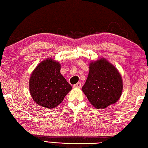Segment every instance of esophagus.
<instances>
[{
    "label": "esophagus",
    "instance_id": "obj_1",
    "mask_svg": "<svg viewBox=\"0 0 148 148\" xmlns=\"http://www.w3.org/2000/svg\"><path fill=\"white\" fill-rule=\"evenodd\" d=\"M73 87L75 88H81V83L78 82V83L76 84H74L73 86Z\"/></svg>",
    "mask_w": 148,
    "mask_h": 148
}]
</instances>
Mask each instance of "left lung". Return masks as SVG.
Listing matches in <instances>:
<instances>
[{
    "mask_svg": "<svg viewBox=\"0 0 148 148\" xmlns=\"http://www.w3.org/2000/svg\"><path fill=\"white\" fill-rule=\"evenodd\" d=\"M89 68L88 77L82 90L91 104L100 110L117 102L123 88L117 69L104 58L91 62Z\"/></svg>",
    "mask_w": 148,
    "mask_h": 148,
    "instance_id": "1",
    "label": "left lung"
}]
</instances>
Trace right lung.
Wrapping results in <instances>:
<instances>
[{
	"label": "right lung",
	"instance_id": "add662e5",
	"mask_svg": "<svg viewBox=\"0 0 148 148\" xmlns=\"http://www.w3.org/2000/svg\"><path fill=\"white\" fill-rule=\"evenodd\" d=\"M60 64L51 58L43 60L30 77L29 91L33 100L46 108L57 107L72 87L60 73Z\"/></svg>",
	"mask_w": 148,
	"mask_h": 148
}]
</instances>
